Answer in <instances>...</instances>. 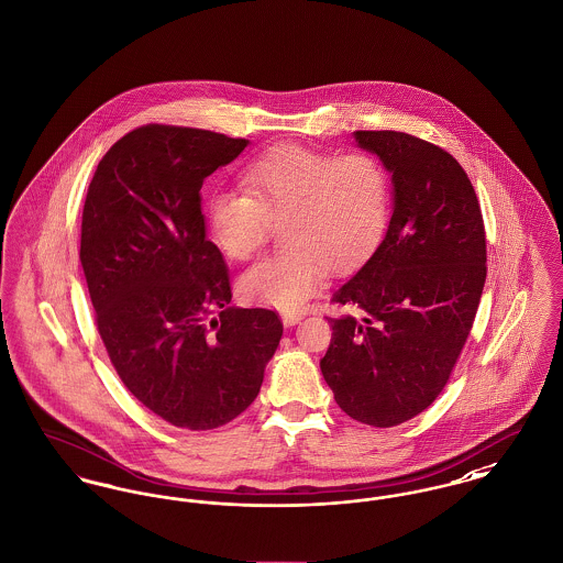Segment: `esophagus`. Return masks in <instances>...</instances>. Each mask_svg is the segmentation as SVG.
I'll use <instances>...</instances> for the list:
<instances>
[{"mask_svg": "<svg viewBox=\"0 0 563 563\" xmlns=\"http://www.w3.org/2000/svg\"><path fill=\"white\" fill-rule=\"evenodd\" d=\"M302 311H288V313H284L282 316V320H284V324L286 327H295V324H299L300 320H302Z\"/></svg>", "mask_w": 563, "mask_h": 563, "instance_id": "34e87169", "label": "esophagus"}]
</instances>
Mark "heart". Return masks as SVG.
<instances>
[{
  "mask_svg": "<svg viewBox=\"0 0 563 563\" xmlns=\"http://www.w3.org/2000/svg\"><path fill=\"white\" fill-rule=\"evenodd\" d=\"M241 188L216 189L207 198V222L216 245L232 261L254 256L282 225L286 252L250 266L239 288L245 299L295 311L329 271L365 261L386 232L390 179L367 151L324 153L277 145L243 164Z\"/></svg>",
  "mask_w": 563,
  "mask_h": 563,
  "instance_id": "heart-1",
  "label": "heart"
}]
</instances>
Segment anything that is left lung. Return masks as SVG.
<instances>
[{
  "label": "left lung",
  "mask_w": 563,
  "mask_h": 563,
  "mask_svg": "<svg viewBox=\"0 0 563 563\" xmlns=\"http://www.w3.org/2000/svg\"><path fill=\"white\" fill-rule=\"evenodd\" d=\"M393 173L395 211L374 256L339 286L320 369L350 418L395 427L444 390L487 279L481 202L449 151L395 130H358Z\"/></svg>",
  "instance_id": "1"
}]
</instances>
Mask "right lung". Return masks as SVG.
Here are the masks:
<instances>
[{
  "mask_svg": "<svg viewBox=\"0 0 563 563\" xmlns=\"http://www.w3.org/2000/svg\"><path fill=\"white\" fill-rule=\"evenodd\" d=\"M247 147L211 130L147 123L119 139L87 189L80 264L125 388L162 420L218 429L258 397L284 324L236 309L205 234L202 181Z\"/></svg>",
  "mask_w": 563,
  "mask_h": 563,
  "instance_id": "right-lung-1",
  "label": "right lung"
}]
</instances>
